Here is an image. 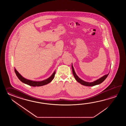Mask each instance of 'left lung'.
Masks as SVG:
<instances>
[{"instance_id": "1", "label": "left lung", "mask_w": 126, "mask_h": 126, "mask_svg": "<svg viewBox=\"0 0 126 126\" xmlns=\"http://www.w3.org/2000/svg\"><path fill=\"white\" fill-rule=\"evenodd\" d=\"M72 73H73V76L75 78V79L79 83H80V84L82 85L83 86H95L97 85L100 84V83L103 82L106 79V78H107L108 76L109 75V73H110L109 72L108 74H107L106 75H104V76H103L101 78H100L97 79L96 80H94L93 82H87L86 81L82 80V79H81L80 78L78 77V75H77V74L75 72L74 69L73 67L72 66Z\"/></svg>"}]
</instances>
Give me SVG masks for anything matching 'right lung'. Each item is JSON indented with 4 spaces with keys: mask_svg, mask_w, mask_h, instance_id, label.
<instances>
[{
    "mask_svg": "<svg viewBox=\"0 0 126 126\" xmlns=\"http://www.w3.org/2000/svg\"><path fill=\"white\" fill-rule=\"evenodd\" d=\"M14 71L16 76L22 82L32 86H44L45 85L48 84L53 80L56 73L55 71H54L51 76L46 80H41V81H35V80H28L23 77L19 72H18V71L16 70V68L14 69Z\"/></svg>",
    "mask_w": 126,
    "mask_h": 126,
    "instance_id": "add662e5",
    "label": "right lung"
}]
</instances>
